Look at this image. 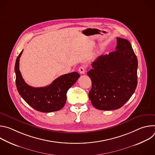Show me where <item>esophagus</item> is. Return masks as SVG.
<instances>
[{"instance_id":"1","label":"esophagus","mask_w":155,"mask_h":155,"mask_svg":"<svg viewBox=\"0 0 155 155\" xmlns=\"http://www.w3.org/2000/svg\"><path fill=\"white\" fill-rule=\"evenodd\" d=\"M85 70H86V68L84 66H81V67H80L78 69L79 72L81 74H84L85 73Z\"/></svg>"}]
</instances>
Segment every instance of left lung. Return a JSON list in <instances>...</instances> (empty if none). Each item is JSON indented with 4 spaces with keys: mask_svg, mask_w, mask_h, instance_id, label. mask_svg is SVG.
<instances>
[{
    "mask_svg": "<svg viewBox=\"0 0 155 155\" xmlns=\"http://www.w3.org/2000/svg\"><path fill=\"white\" fill-rule=\"evenodd\" d=\"M117 40L116 51L99 56L87 72L92 81L89 98L93 105L101 110L121 108L137 84V56L127 40Z\"/></svg>",
    "mask_w": 155,
    "mask_h": 155,
    "instance_id": "left-lung-1",
    "label": "left lung"
}]
</instances>
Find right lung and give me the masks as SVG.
<instances>
[{"label":"right lung","instance_id":"add662e5","mask_svg":"<svg viewBox=\"0 0 155 155\" xmlns=\"http://www.w3.org/2000/svg\"><path fill=\"white\" fill-rule=\"evenodd\" d=\"M23 51V50L17 57L15 66L16 85L20 96L31 107L40 112H53L62 108L67 100L68 90L80 77V74L74 72L59 77L47 86L32 87L25 81L19 69V58Z\"/></svg>","mask_w":155,"mask_h":155}]
</instances>
